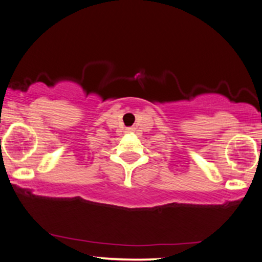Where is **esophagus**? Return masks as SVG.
Returning a JSON list of instances; mask_svg holds the SVG:
<instances>
[{"mask_svg":"<svg viewBox=\"0 0 262 262\" xmlns=\"http://www.w3.org/2000/svg\"><path fill=\"white\" fill-rule=\"evenodd\" d=\"M133 130H134L133 128H127L125 129V133H133Z\"/></svg>","mask_w":262,"mask_h":262,"instance_id":"1","label":"esophagus"}]
</instances>
